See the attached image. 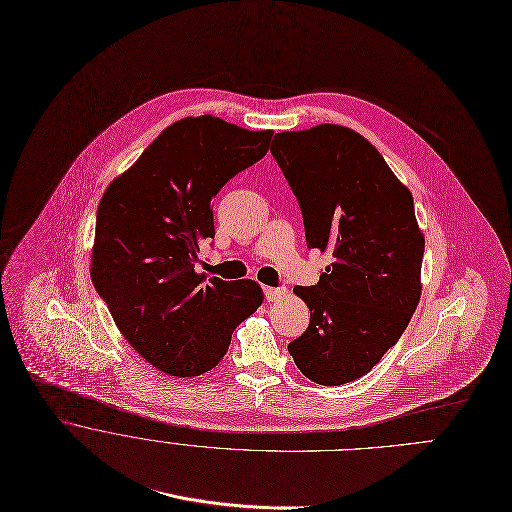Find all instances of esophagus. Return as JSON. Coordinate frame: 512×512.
Segmentation results:
<instances>
[{"label": "esophagus", "instance_id": "obj_1", "mask_svg": "<svg viewBox=\"0 0 512 512\" xmlns=\"http://www.w3.org/2000/svg\"><path fill=\"white\" fill-rule=\"evenodd\" d=\"M287 295V289L285 287H265V299L269 303H275L279 299H283Z\"/></svg>", "mask_w": 512, "mask_h": 512}]
</instances>
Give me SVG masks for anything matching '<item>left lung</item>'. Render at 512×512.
I'll return each mask as SVG.
<instances>
[{"label": "left lung", "mask_w": 512, "mask_h": 512, "mask_svg": "<svg viewBox=\"0 0 512 512\" xmlns=\"http://www.w3.org/2000/svg\"><path fill=\"white\" fill-rule=\"evenodd\" d=\"M271 154L299 200L308 249L332 255L316 285L295 287L310 324L289 352L320 386L354 382L400 340L419 303L425 239L413 198L346 126L275 134Z\"/></svg>", "instance_id": "1"}]
</instances>
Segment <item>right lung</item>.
Returning a JSON list of instances; mask_svg holds the SVG:
<instances>
[{
    "instance_id": "right-lung-1",
    "label": "right lung",
    "mask_w": 512,
    "mask_h": 512,
    "mask_svg": "<svg viewBox=\"0 0 512 512\" xmlns=\"http://www.w3.org/2000/svg\"><path fill=\"white\" fill-rule=\"evenodd\" d=\"M271 130H245L217 116L168 126L104 192L91 277L128 344L154 368L194 378L225 356L233 330L263 303L251 281L196 271L215 237L211 200L259 162Z\"/></svg>"
}]
</instances>
